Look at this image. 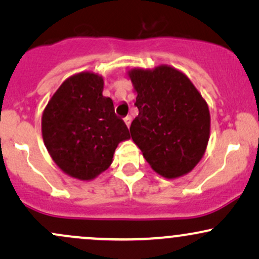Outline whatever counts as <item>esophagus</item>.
<instances>
[{"instance_id": "obj_1", "label": "esophagus", "mask_w": 259, "mask_h": 259, "mask_svg": "<svg viewBox=\"0 0 259 259\" xmlns=\"http://www.w3.org/2000/svg\"><path fill=\"white\" fill-rule=\"evenodd\" d=\"M124 121H125L126 126L130 127V124H132V117H130V115H127V117L124 118Z\"/></svg>"}]
</instances>
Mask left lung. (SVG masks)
I'll list each match as a JSON object with an SVG mask.
<instances>
[{
  "mask_svg": "<svg viewBox=\"0 0 259 259\" xmlns=\"http://www.w3.org/2000/svg\"><path fill=\"white\" fill-rule=\"evenodd\" d=\"M139 115L133 141L156 173L175 179L192 170L206 152L210 115L207 102L184 73L162 64L132 69Z\"/></svg>",
  "mask_w": 259,
  "mask_h": 259,
  "instance_id": "left-lung-1",
  "label": "left lung"
}]
</instances>
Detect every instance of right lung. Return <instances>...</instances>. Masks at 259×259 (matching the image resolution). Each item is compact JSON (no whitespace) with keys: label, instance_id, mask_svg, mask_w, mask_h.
Masks as SVG:
<instances>
[{"label":"right lung","instance_id":"obj_1","mask_svg":"<svg viewBox=\"0 0 259 259\" xmlns=\"http://www.w3.org/2000/svg\"><path fill=\"white\" fill-rule=\"evenodd\" d=\"M103 78L82 72L64 80L42 113V138L52 159L65 174L91 180L111 165L118 144L130 139L102 95Z\"/></svg>","mask_w":259,"mask_h":259}]
</instances>
